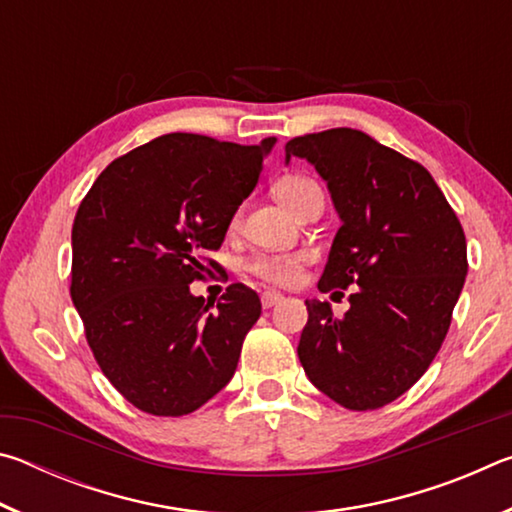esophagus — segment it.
<instances>
[{
  "label": "esophagus",
  "instance_id": "1",
  "mask_svg": "<svg viewBox=\"0 0 512 512\" xmlns=\"http://www.w3.org/2000/svg\"><path fill=\"white\" fill-rule=\"evenodd\" d=\"M280 300H282V296H280V293H275V291H264L262 293V307L264 309H271Z\"/></svg>",
  "mask_w": 512,
  "mask_h": 512
}]
</instances>
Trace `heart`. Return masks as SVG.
<instances>
[{
  "label": "heart",
  "instance_id": "b5f03b06",
  "mask_svg": "<svg viewBox=\"0 0 512 512\" xmlns=\"http://www.w3.org/2000/svg\"><path fill=\"white\" fill-rule=\"evenodd\" d=\"M320 192V187L314 180L307 176H284L273 185V194L277 201L284 207L296 214L302 203L307 201L309 196ZM237 221V219H235ZM307 262L305 253H289V255H255L248 259L246 271L255 275L257 280L266 284H273V287H289L300 277L302 266Z\"/></svg>",
  "mask_w": 512,
  "mask_h": 512
}]
</instances>
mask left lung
Here are the masks:
<instances>
[{"instance_id": "obj_1", "label": "left lung", "mask_w": 512, "mask_h": 512, "mask_svg": "<svg viewBox=\"0 0 512 512\" xmlns=\"http://www.w3.org/2000/svg\"><path fill=\"white\" fill-rule=\"evenodd\" d=\"M343 225L318 289L350 291L343 318L307 300L298 357L329 400L372 411L404 395L443 345L467 275L463 225L420 162L354 128L293 137Z\"/></svg>"}]
</instances>
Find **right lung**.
<instances>
[{"label":"right lung","mask_w":512,"mask_h":512,"mask_svg":"<svg viewBox=\"0 0 512 512\" xmlns=\"http://www.w3.org/2000/svg\"><path fill=\"white\" fill-rule=\"evenodd\" d=\"M273 144L155 137L112 160L81 201L69 293L101 372L135 409L180 418L235 375L259 296L237 282L214 307L189 284L219 266L205 253L221 248Z\"/></svg>","instance_id":"add662e5"}]
</instances>
